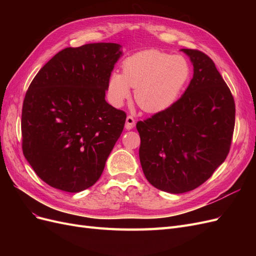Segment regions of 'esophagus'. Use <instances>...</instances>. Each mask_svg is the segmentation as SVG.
<instances>
[{"instance_id":"esophagus-1","label":"esophagus","mask_w":256,"mask_h":256,"mask_svg":"<svg viewBox=\"0 0 256 256\" xmlns=\"http://www.w3.org/2000/svg\"><path fill=\"white\" fill-rule=\"evenodd\" d=\"M134 125H136V120H134V118L132 115H128L127 118H126L125 128H126L127 130H130V129H132V128L134 127Z\"/></svg>"}]
</instances>
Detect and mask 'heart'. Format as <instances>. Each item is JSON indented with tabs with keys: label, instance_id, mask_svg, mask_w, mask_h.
<instances>
[{
	"label": "heart",
	"instance_id": "1",
	"mask_svg": "<svg viewBox=\"0 0 256 256\" xmlns=\"http://www.w3.org/2000/svg\"><path fill=\"white\" fill-rule=\"evenodd\" d=\"M191 76L189 62L182 56L144 50L122 62V74L113 72L108 80V95L113 106H122L134 88L142 110L157 113L173 106Z\"/></svg>",
	"mask_w": 256,
	"mask_h": 256
}]
</instances>
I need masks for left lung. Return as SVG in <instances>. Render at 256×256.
Wrapping results in <instances>:
<instances>
[{"mask_svg":"<svg viewBox=\"0 0 256 256\" xmlns=\"http://www.w3.org/2000/svg\"><path fill=\"white\" fill-rule=\"evenodd\" d=\"M180 51L193 65L187 90L168 109L136 122L146 180L174 194L198 188L223 164L235 126L234 98L212 58Z\"/></svg>","mask_w":256,"mask_h":256,"instance_id":"left-lung-1","label":"left lung"}]
</instances>
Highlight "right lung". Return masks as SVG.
I'll use <instances>...</instances> for the list:
<instances>
[{"label": "right lung", "instance_id": "obj_1", "mask_svg": "<svg viewBox=\"0 0 256 256\" xmlns=\"http://www.w3.org/2000/svg\"><path fill=\"white\" fill-rule=\"evenodd\" d=\"M122 56V46L113 42L66 48L30 83L22 108V150L51 187L76 193L102 176L126 120L125 112L106 102Z\"/></svg>", "mask_w": 256, "mask_h": 256}]
</instances>
